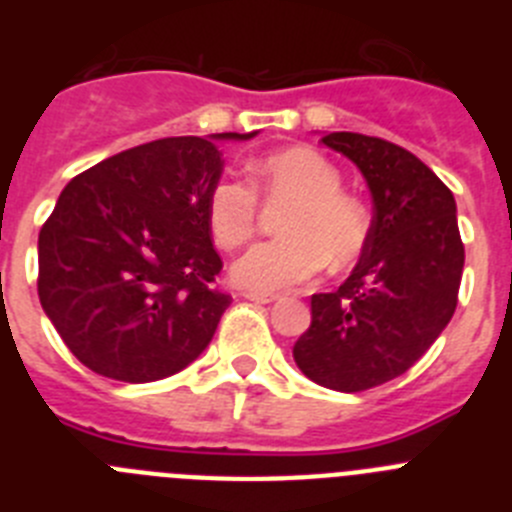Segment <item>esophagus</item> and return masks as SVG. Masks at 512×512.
<instances>
[{
	"label": "esophagus",
	"mask_w": 512,
	"mask_h": 512,
	"mask_svg": "<svg viewBox=\"0 0 512 512\" xmlns=\"http://www.w3.org/2000/svg\"><path fill=\"white\" fill-rule=\"evenodd\" d=\"M243 297L251 302H259V305H269V302L277 300V295H271V292H243Z\"/></svg>",
	"instance_id": "34e87169"
}]
</instances>
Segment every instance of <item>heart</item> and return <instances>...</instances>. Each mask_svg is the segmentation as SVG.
Here are the masks:
<instances>
[{"label": "heart", "mask_w": 512, "mask_h": 512, "mask_svg": "<svg viewBox=\"0 0 512 512\" xmlns=\"http://www.w3.org/2000/svg\"><path fill=\"white\" fill-rule=\"evenodd\" d=\"M253 184L266 200H292L279 217L284 238L256 243L230 266V279L248 292H279L310 282L325 264H354L366 246L369 217L341 192V171L315 148L292 146L259 158ZM207 225L223 248L243 246L259 225V200L238 179H217L207 194Z\"/></svg>", "instance_id": "1"}]
</instances>
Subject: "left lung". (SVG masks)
Listing matches in <instances>:
<instances>
[{"mask_svg": "<svg viewBox=\"0 0 512 512\" xmlns=\"http://www.w3.org/2000/svg\"><path fill=\"white\" fill-rule=\"evenodd\" d=\"M323 143L361 171L374 217L351 277L312 295V323L292 356L315 384L361 392L408 372L449 325L464 243L454 194L418 156L359 133H328Z\"/></svg>", "mask_w": 512, "mask_h": 512, "instance_id": "obj_1", "label": "left lung"}]
</instances>
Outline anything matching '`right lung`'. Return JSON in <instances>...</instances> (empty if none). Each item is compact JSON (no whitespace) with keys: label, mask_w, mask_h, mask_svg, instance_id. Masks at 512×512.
I'll return each mask as SVG.
<instances>
[{"label":"right lung","mask_w":512,"mask_h":512,"mask_svg":"<svg viewBox=\"0 0 512 512\" xmlns=\"http://www.w3.org/2000/svg\"><path fill=\"white\" fill-rule=\"evenodd\" d=\"M161 138L74 176L38 238V297L71 354L102 377L143 384L192 364L230 295L212 287L207 194L220 140Z\"/></svg>","instance_id":"right-lung-1"}]
</instances>
